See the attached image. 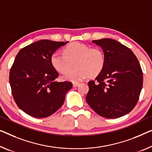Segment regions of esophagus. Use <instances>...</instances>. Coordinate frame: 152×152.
I'll return each mask as SVG.
<instances>
[{"mask_svg":"<svg viewBox=\"0 0 152 152\" xmlns=\"http://www.w3.org/2000/svg\"><path fill=\"white\" fill-rule=\"evenodd\" d=\"M79 85H80V83H73V87H78Z\"/></svg>","mask_w":152,"mask_h":152,"instance_id":"esophagus-1","label":"esophagus"}]
</instances>
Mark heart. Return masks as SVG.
<instances>
[{"mask_svg":"<svg viewBox=\"0 0 152 152\" xmlns=\"http://www.w3.org/2000/svg\"><path fill=\"white\" fill-rule=\"evenodd\" d=\"M50 61L54 68L61 73L71 69L75 62L76 68L65 73L63 78L78 83L87 76L95 78L99 75L105 67L106 56L101 48H90L82 43L74 42L64 48L63 53L54 52Z\"/></svg>","mask_w":152,"mask_h":152,"instance_id":"1","label":"heart"}]
</instances>
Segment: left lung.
Returning a JSON list of instances; mask_svg holds the SVG:
<instances>
[{
  "instance_id": "1",
  "label": "left lung",
  "mask_w": 152,
  "mask_h": 152,
  "mask_svg": "<svg viewBox=\"0 0 152 152\" xmlns=\"http://www.w3.org/2000/svg\"><path fill=\"white\" fill-rule=\"evenodd\" d=\"M92 42L102 48L106 65L95 80L88 83L86 100L100 116L119 118L130 113L139 100L143 82L141 65L133 52L116 40Z\"/></svg>"
}]
</instances>
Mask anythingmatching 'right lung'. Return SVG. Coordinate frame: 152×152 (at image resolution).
<instances>
[{"label":"right lung","mask_w":152,"mask_h":152,"mask_svg":"<svg viewBox=\"0 0 152 152\" xmlns=\"http://www.w3.org/2000/svg\"><path fill=\"white\" fill-rule=\"evenodd\" d=\"M67 42L39 40L22 48L15 56L10 73L11 93L18 107L30 116H50L72 89L71 82L55 81L58 73L50 61L52 54Z\"/></svg>","instance_id":"right-lung-1"}]
</instances>
